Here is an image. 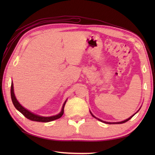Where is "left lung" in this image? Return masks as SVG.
Returning <instances> with one entry per match:
<instances>
[{"label": "left lung", "instance_id": "obj_1", "mask_svg": "<svg viewBox=\"0 0 155 155\" xmlns=\"http://www.w3.org/2000/svg\"><path fill=\"white\" fill-rule=\"evenodd\" d=\"M138 111H139V110H138ZM137 111V112H138ZM137 113H135V114H137ZM90 113H91V115H92V116H93V117H94L95 118H97V119H98V120H100V121H101V122H103V123H107V124H123V123H126V122H127L128 120H129L130 119V118H132L133 116H134V114H134L133 115V116H131L130 117H129V118H127V119H126V120H123V121H121V122H117V123H109V122H105V121H103V120H101V119H99V118H97V117H95L94 116V115L93 114H92L91 113V112H90Z\"/></svg>", "mask_w": 155, "mask_h": 155}]
</instances>
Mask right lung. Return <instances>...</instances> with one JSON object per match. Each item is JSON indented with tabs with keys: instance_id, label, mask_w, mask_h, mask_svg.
I'll return each mask as SVG.
<instances>
[{
	"instance_id": "right-lung-1",
	"label": "right lung",
	"mask_w": 155,
	"mask_h": 155,
	"mask_svg": "<svg viewBox=\"0 0 155 155\" xmlns=\"http://www.w3.org/2000/svg\"><path fill=\"white\" fill-rule=\"evenodd\" d=\"M11 99H12V103H13V104H14L15 107L19 112H21V113L23 115H24V116L26 118H27L28 119L32 120V121L42 122V123H47V122H50V121H52L54 120H57V119H58V118H61L62 116V115H63L64 105L66 104V102H67V101L64 102V103L63 104V106H62L61 113L59 114L55 115V116H52V117H41V116H39V115L32 113H31V111H29L27 109H26L25 108L23 107L22 105L18 103V101L16 100L15 93H14V87H13L12 82L11 83Z\"/></svg>"
}]
</instances>
